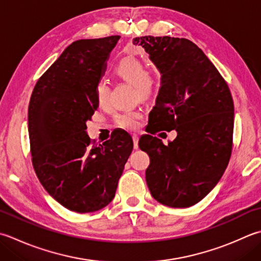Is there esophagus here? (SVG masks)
<instances>
[{"label": "esophagus", "mask_w": 261, "mask_h": 261, "mask_svg": "<svg viewBox=\"0 0 261 261\" xmlns=\"http://www.w3.org/2000/svg\"><path fill=\"white\" fill-rule=\"evenodd\" d=\"M132 139H134V146H135V149H138V142H139V136L134 134L132 135Z\"/></svg>", "instance_id": "esophagus-1"}]
</instances>
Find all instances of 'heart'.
I'll list each match as a JSON object with an SVG mask.
<instances>
[{
    "instance_id": "1",
    "label": "heart",
    "mask_w": 261,
    "mask_h": 261,
    "mask_svg": "<svg viewBox=\"0 0 261 261\" xmlns=\"http://www.w3.org/2000/svg\"><path fill=\"white\" fill-rule=\"evenodd\" d=\"M114 73L120 79L134 86V94L141 99H147L156 93L158 81L156 75L148 72L145 63L137 56L127 55L121 59L114 66ZM95 95L97 103L105 106L110 99V88L106 81H97L95 86ZM141 113L137 110H127L117 113L114 121L117 126L125 130H135L139 125Z\"/></svg>"
}]
</instances>
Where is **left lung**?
Here are the masks:
<instances>
[{"label": "left lung", "mask_w": 261, "mask_h": 261, "mask_svg": "<svg viewBox=\"0 0 261 261\" xmlns=\"http://www.w3.org/2000/svg\"><path fill=\"white\" fill-rule=\"evenodd\" d=\"M134 44L145 48L162 73L148 132H178L167 146L151 135L140 138V149L150 157L147 186L163 205L193 206L217 185L231 158V91L215 65L191 40L142 36Z\"/></svg>", "instance_id": "left-lung-1"}]
</instances>
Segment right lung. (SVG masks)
Returning <instances> with one entry per match:
<instances>
[{"label":"right lung","mask_w":261,"mask_h":261,"mask_svg":"<svg viewBox=\"0 0 261 261\" xmlns=\"http://www.w3.org/2000/svg\"><path fill=\"white\" fill-rule=\"evenodd\" d=\"M120 36L75 40L36 83L28 107L30 152L36 175L50 196L75 213H93L113 200L134 142L117 131L103 145L86 134Z\"/></svg>","instance_id":"add662e5"}]
</instances>
